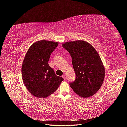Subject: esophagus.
<instances>
[{
	"instance_id": "34e87169",
	"label": "esophagus",
	"mask_w": 127,
	"mask_h": 127,
	"mask_svg": "<svg viewBox=\"0 0 127 127\" xmlns=\"http://www.w3.org/2000/svg\"><path fill=\"white\" fill-rule=\"evenodd\" d=\"M62 77L64 78V80H66V77H65V74H63V76H62Z\"/></svg>"
}]
</instances>
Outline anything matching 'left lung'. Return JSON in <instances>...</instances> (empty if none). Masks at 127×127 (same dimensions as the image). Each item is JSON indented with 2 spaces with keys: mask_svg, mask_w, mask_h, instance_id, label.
I'll return each instance as SVG.
<instances>
[{
  "mask_svg": "<svg viewBox=\"0 0 127 127\" xmlns=\"http://www.w3.org/2000/svg\"><path fill=\"white\" fill-rule=\"evenodd\" d=\"M69 53L76 73L75 81L69 83L75 93L82 97L96 94L104 81L105 68L98 54L91 44L82 40L64 43Z\"/></svg>",
  "mask_w": 127,
  "mask_h": 127,
  "instance_id": "8db88e82",
  "label": "left lung"
}]
</instances>
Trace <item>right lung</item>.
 <instances>
[{
	"mask_svg": "<svg viewBox=\"0 0 127 127\" xmlns=\"http://www.w3.org/2000/svg\"><path fill=\"white\" fill-rule=\"evenodd\" d=\"M58 42L38 41L28 50L22 66V76L25 86L32 95L45 98L53 94L64 79L55 74L48 64L51 54Z\"/></svg>",
	"mask_w": 127,
	"mask_h": 127,
	"instance_id": "obj_1",
	"label": "right lung"
}]
</instances>
